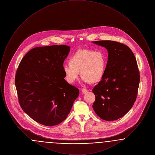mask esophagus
<instances>
[{
    "instance_id": "1",
    "label": "esophagus",
    "mask_w": 155,
    "mask_h": 155,
    "mask_svg": "<svg viewBox=\"0 0 155 155\" xmlns=\"http://www.w3.org/2000/svg\"><path fill=\"white\" fill-rule=\"evenodd\" d=\"M81 92H82V94H86V93H87L88 92V91L87 89H86L83 88L81 89Z\"/></svg>"
}]
</instances>
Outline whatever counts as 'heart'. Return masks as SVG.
I'll return each mask as SVG.
<instances>
[{"label": "heart", "mask_w": 155, "mask_h": 155, "mask_svg": "<svg viewBox=\"0 0 155 155\" xmlns=\"http://www.w3.org/2000/svg\"><path fill=\"white\" fill-rule=\"evenodd\" d=\"M106 59L103 52L90 49H80L70 59L69 63L63 65L65 78L69 84H73L80 74L81 80L88 82L100 81L104 73Z\"/></svg>", "instance_id": "heart-1"}]
</instances>
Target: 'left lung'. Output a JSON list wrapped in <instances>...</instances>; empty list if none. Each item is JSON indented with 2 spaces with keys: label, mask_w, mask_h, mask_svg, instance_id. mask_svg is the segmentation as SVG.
<instances>
[{
  "label": "left lung",
  "mask_w": 155,
  "mask_h": 155,
  "mask_svg": "<svg viewBox=\"0 0 155 155\" xmlns=\"http://www.w3.org/2000/svg\"><path fill=\"white\" fill-rule=\"evenodd\" d=\"M92 42L108 52L104 73L92 89L95 95L92 107L100 118L116 120L128 112L136 100L140 81L137 60L124 44L113 41Z\"/></svg>",
  "instance_id": "1"
}]
</instances>
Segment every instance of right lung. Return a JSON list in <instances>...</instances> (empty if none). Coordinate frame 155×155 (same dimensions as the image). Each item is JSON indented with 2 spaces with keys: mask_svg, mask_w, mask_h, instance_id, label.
Segmentation results:
<instances>
[{
  "mask_svg": "<svg viewBox=\"0 0 155 155\" xmlns=\"http://www.w3.org/2000/svg\"><path fill=\"white\" fill-rule=\"evenodd\" d=\"M70 51L67 45L32 49L17 70L15 85L23 111L37 123L58 125L70 113L79 89L65 80L63 65Z\"/></svg>",
  "mask_w": 155,
  "mask_h": 155,
  "instance_id": "add662e5",
  "label": "right lung"
}]
</instances>
